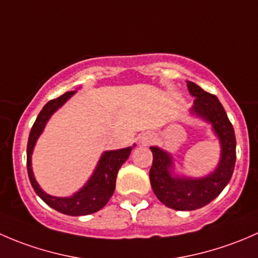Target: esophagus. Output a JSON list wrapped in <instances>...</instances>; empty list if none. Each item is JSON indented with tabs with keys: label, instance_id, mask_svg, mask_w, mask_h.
Instances as JSON below:
<instances>
[{
	"label": "esophagus",
	"instance_id": "34e87169",
	"mask_svg": "<svg viewBox=\"0 0 258 258\" xmlns=\"http://www.w3.org/2000/svg\"><path fill=\"white\" fill-rule=\"evenodd\" d=\"M140 142H141V145L144 146L151 145L153 142V136L151 134H145L144 136L141 137V140H140Z\"/></svg>",
	"mask_w": 258,
	"mask_h": 258
}]
</instances>
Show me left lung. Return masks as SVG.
<instances>
[{
    "label": "left lung",
    "mask_w": 258,
    "mask_h": 258,
    "mask_svg": "<svg viewBox=\"0 0 258 258\" xmlns=\"http://www.w3.org/2000/svg\"><path fill=\"white\" fill-rule=\"evenodd\" d=\"M194 105L189 114L211 124L221 147L220 161L215 170L202 177H188L175 172V158L158 146H151L153 155L150 182L156 197L165 206L176 211H194L206 206L227 186L236 162V137L225 108L215 95L187 81Z\"/></svg>",
    "instance_id": "8db88e82"
}]
</instances>
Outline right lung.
Listing matches in <instances>:
<instances>
[{"instance_id":"1","label":"right lung","mask_w":258,"mask_h":258,"mask_svg":"<svg viewBox=\"0 0 258 258\" xmlns=\"http://www.w3.org/2000/svg\"><path fill=\"white\" fill-rule=\"evenodd\" d=\"M77 91L66 92L64 95L59 96L58 98L51 100L43 106L42 111L36 118L32 128H31L30 136H28L27 144V172L30 182L37 196L58 212L64 213L69 216H85L95 213L100 211L102 207L107 205L110 199L112 197L114 188H116V177L118 170L130 157L132 148L136 145L130 147L121 148V150L105 151L101 155L92 175L87 179L85 184L75 192L74 195L67 197H58L48 195L43 191L38 184L37 179L33 175L32 170V153L37 140L42 135L46 124L51 118V116L56 111H58Z\"/></svg>"}]
</instances>
